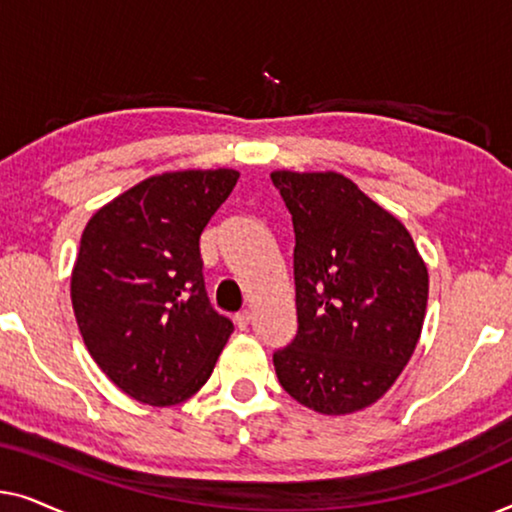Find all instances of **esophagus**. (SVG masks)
<instances>
[{
	"label": "esophagus",
	"instance_id": "obj_1",
	"mask_svg": "<svg viewBox=\"0 0 512 512\" xmlns=\"http://www.w3.org/2000/svg\"><path fill=\"white\" fill-rule=\"evenodd\" d=\"M249 321H251V312L249 310H242V312L235 314V326L240 328V331H247Z\"/></svg>",
	"mask_w": 512,
	"mask_h": 512
}]
</instances>
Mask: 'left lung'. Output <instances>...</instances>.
Listing matches in <instances>:
<instances>
[{
  "mask_svg": "<svg viewBox=\"0 0 512 512\" xmlns=\"http://www.w3.org/2000/svg\"><path fill=\"white\" fill-rule=\"evenodd\" d=\"M291 212L298 331L272 354L284 391L321 415L387 394L422 335L429 270L394 214L338 172L270 174Z\"/></svg>",
  "mask_w": 512,
  "mask_h": 512,
  "instance_id": "left-lung-1",
  "label": "left lung"
}]
</instances>
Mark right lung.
Instances as JSON below:
<instances>
[{"label":"right lung","instance_id":"right-lung-1","mask_svg":"<svg viewBox=\"0 0 512 512\" xmlns=\"http://www.w3.org/2000/svg\"><path fill=\"white\" fill-rule=\"evenodd\" d=\"M237 179L226 167L156 174L83 228L72 270L76 324L102 373L139 403L191 398L233 333L209 305L200 235Z\"/></svg>","mask_w":512,"mask_h":512}]
</instances>
